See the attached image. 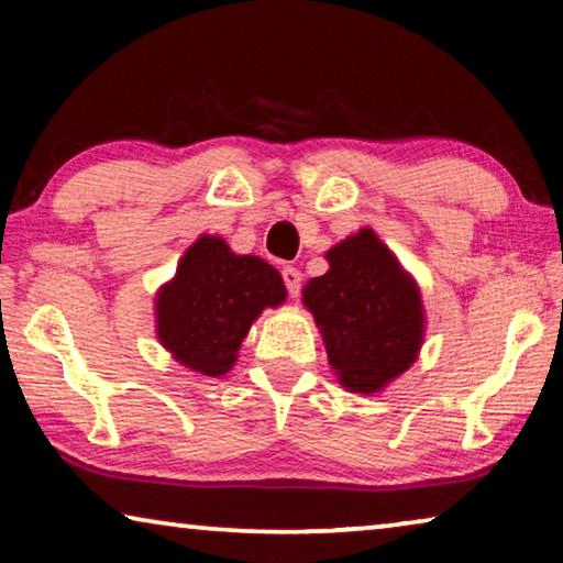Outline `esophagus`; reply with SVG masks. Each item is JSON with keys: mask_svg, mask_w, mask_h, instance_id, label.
I'll list each match as a JSON object with an SVG mask.
<instances>
[{"mask_svg": "<svg viewBox=\"0 0 563 563\" xmlns=\"http://www.w3.org/2000/svg\"><path fill=\"white\" fill-rule=\"evenodd\" d=\"M280 273H283V283H285V288H288L290 298H298L300 288H302V273L295 268V265H283Z\"/></svg>", "mask_w": 563, "mask_h": 563, "instance_id": "34e87169", "label": "esophagus"}]
</instances>
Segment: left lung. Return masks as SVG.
Returning a JSON list of instances; mask_svg holds the SVG:
<instances>
[{"instance_id": "8db88e82", "label": "left lung", "mask_w": 563, "mask_h": 563, "mask_svg": "<svg viewBox=\"0 0 563 563\" xmlns=\"http://www.w3.org/2000/svg\"><path fill=\"white\" fill-rule=\"evenodd\" d=\"M328 261L330 271L305 285L302 300L340 383L352 393H377L412 365L422 345L419 290L369 228L332 247Z\"/></svg>"}]
</instances>
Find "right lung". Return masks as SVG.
<instances>
[{
  "label": "right lung",
  "instance_id": "right-lung-1",
  "mask_svg": "<svg viewBox=\"0 0 563 563\" xmlns=\"http://www.w3.org/2000/svg\"><path fill=\"white\" fill-rule=\"evenodd\" d=\"M283 300L285 285L273 265L231 253L221 238L201 235L158 292V340L196 373L225 375L253 320Z\"/></svg>",
  "mask_w": 563,
  "mask_h": 563
}]
</instances>
